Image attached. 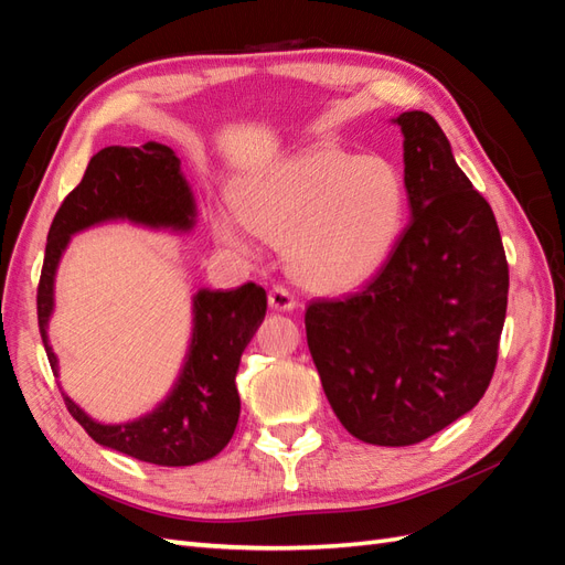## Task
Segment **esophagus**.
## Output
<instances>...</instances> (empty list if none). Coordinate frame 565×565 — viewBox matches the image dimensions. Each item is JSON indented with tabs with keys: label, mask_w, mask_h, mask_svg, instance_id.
Returning <instances> with one entry per match:
<instances>
[{
	"label": "esophagus",
	"mask_w": 565,
	"mask_h": 565,
	"mask_svg": "<svg viewBox=\"0 0 565 565\" xmlns=\"http://www.w3.org/2000/svg\"><path fill=\"white\" fill-rule=\"evenodd\" d=\"M269 306L274 310H294L298 306V301H296V296L289 289H286V286L276 284V286H271V291H269Z\"/></svg>",
	"instance_id": "esophagus-1"
}]
</instances>
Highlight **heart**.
I'll return each instance as SVG.
<instances>
[{
	"label": "heart",
	"instance_id": "heart-1",
	"mask_svg": "<svg viewBox=\"0 0 565 565\" xmlns=\"http://www.w3.org/2000/svg\"><path fill=\"white\" fill-rule=\"evenodd\" d=\"M235 209L213 215L221 243L245 255L252 235L289 243L291 271L318 291H347L374 276L398 245L407 191L379 154L313 146L245 179Z\"/></svg>",
	"mask_w": 565,
	"mask_h": 565
}]
</instances>
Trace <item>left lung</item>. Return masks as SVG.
Returning a JSON list of instances; mask_svg holds the SVG:
<instances>
[{"label":"left lung","instance_id":"1","mask_svg":"<svg viewBox=\"0 0 565 565\" xmlns=\"http://www.w3.org/2000/svg\"><path fill=\"white\" fill-rule=\"evenodd\" d=\"M395 124L413 218L362 291L306 308L308 350L334 415L379 447L437 435L483 398L510 289L493 209L439 124L425 111Z\"/></svg>","mask_w":565,"mask_h":565}]
</instances>
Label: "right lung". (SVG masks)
<instances>
[{
  "mask_svg": "<svg viewBox=\"0 0 565 565\" xmlns=\"http://www.w3.org/2000/svg\"><path fill=\"white\" fill-rule=\"evenodd\" d=\"M194 196L179 172V158L162 142L140 148H104L87 164L82 182L60 203L47 231L39 281V330L47 362L57 374V359L47 344L53 313V279L70 243L94 223L128 218L152 227L189 231L194 225ZM267 313V294L257 284L233 291L203 289L194 298V338L182 376L158 411L124 425H99L63 393L70 415L102 447L158 466H191L218 454L235 435L239 395L235 374L252 334Z\"/></svg>",
  "mask_w": 565,
  "mask_h": 565,
  "instance_id": "right-lung-1",
  "label": "right lung"
}]
</instances>
